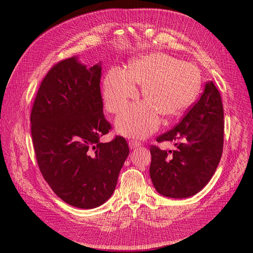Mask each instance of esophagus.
Here are the masks:
<instances>
[{
    "label": "esophagus",
    "mask_w": 253,
    "mask_h": 253,
    "mask_svg": "<svg viewBox=\"0 0 253 253\" xmlns=\"http://www.w3.org/2000/svg\"><path fill=\"white\" fill-rule=\"evenodd\" d=\"M128 145H129V148H131V149H135L137 147H139V145H141V142L138 141V140L132 139V140L128 141Z\"/></svg>",
    "instance_id": "34e87169"
}]
</instances>
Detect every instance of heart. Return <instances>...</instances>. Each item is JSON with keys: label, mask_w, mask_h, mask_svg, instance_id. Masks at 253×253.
Returning a JSON list of instances; mask_svg holds the SVG:
<instances>
[{"label": "heart", "mask_w": 253, "mask_h": 253, "mask_svg": "<svg viewBox=\"0 0 253 253\" xmlns=\"http://www.w3.org/2000/svg\"><path fill=\"white\" fill-rule=\"evenodd\" d=\"M142 86L145 101L129 106L118 117V131L126 136L145 137L160 126L162 118L177 117L191 105L201 88V73L190 62L153 52L131 61L128 71L112 68L104 80V101L113 114L124 111Z\"/></svg>", "instance_id": "1"}]
</instances>
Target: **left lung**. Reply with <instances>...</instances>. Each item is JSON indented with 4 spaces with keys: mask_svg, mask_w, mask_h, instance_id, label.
Masks as SVG:
<instances>
[{
    "mask_svg": "<svg viewBox=\"0 0 253 253\" xmlns=\"http://www.w3.org/2000/svg\"><path fill=\"white\" fill-rule=\"evenodd\" d=\"M157 142L177 141L174 151L151 145L150 176L159 194L171 198L195 195L208 183L223 154L224 109L212 81L185 117ZM171 154L170 155L169 153Z\"/></svg>",
    "mask_w": 253,
    "mask_h": 253,
    "instance_id": "obj_1",
    "label": "left lung"
}]
</instances>
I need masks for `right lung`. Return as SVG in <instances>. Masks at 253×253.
Masks as SVG:
<instances>
[{
    "label": "right lung",
    "mask_w": 253,
    "mask_h": 253,
    "mask_svg": "<svg viewBox=\"0 0 253 253\" xmlns=\"http://www.w3.org/2000/svg\"><path fill=\"white\" fill-rule=\"evenodd\" d=\"M101 62L89 68L77 57L60 61L45 76L30 114L38 166L61 200L81 209L112 196L128 156L121 136L110 142L100 91Z\"/></svg>",
    "instance_id": "obj_1"
}]
</instances>
